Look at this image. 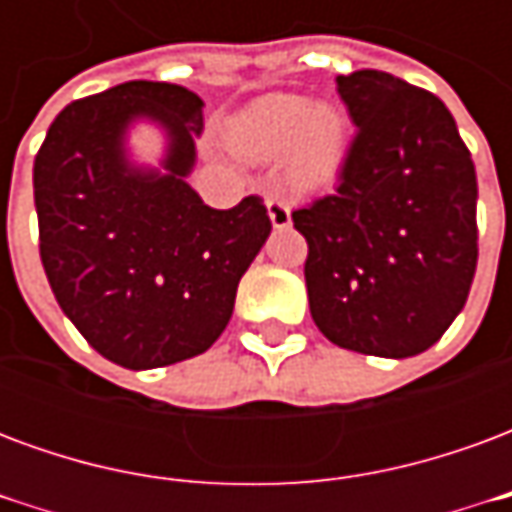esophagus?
Masks as SVG:
<instances>
[{
    "mask_svg": "<svg viewBox=\"0 0 512 512\" xmlns=\"http://www.w3.org/2000/svg\"><path fill=\"white\" fill-rule=\"evenodd\" d=\"M266 208H268V219H271V224H274L277 230H288L290 224H293L290 208L282 200H277V197L266 200Z\"/></svg>",
    "mask_w": 512,
    "mask_h": 512,
    "instance_id": "34e87169",
    "label": "esophagus"
}]
</instances>
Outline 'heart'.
Instances as JSON below:
<instances>
[{
	"instance_id": "b5f03b06",
	"label": "heart",
	"mask_w": 512,
	"mask_h": 512,
	"mask_svg": "<svg viewBox=\"0 0 512 512\" xmlns=\"http://www.w3.org/2000/svg\"><path fill=\"white\" fill-rule=\"evenodd\" d=\"M224 139L246 161L285 156V178L296 191H318L340 175L351 128L332 104H315L299 93H271L230 117Z\"/></svg>"
}]
</instances>
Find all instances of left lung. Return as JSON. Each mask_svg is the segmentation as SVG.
Segmentation results:
<instances>
[{
    "label": "left lung",
    "mask_w": 512,
    "mask_h": 512,
    "mask_svg": "<svg viewBox=\"0 0 512 512\" xmlns=\"http://www.w3.org/2000/svg\"><path fill=\"white\" fill-rule=\"evenodd\" d=\"M359 128L334 194L293 211L315 326L356 354L428 351L477 268V175L450 109L384 71L337 76Z\"/></svg>",
    "instance_id": "left-lung-1"
}]
</instances>
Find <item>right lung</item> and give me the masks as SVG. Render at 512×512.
I'll return each instance as SVG.
<instances>
[{
    "instance_id": "1",
    "label": "right lung",
    "mask_w": 512,
    "mask_h": 512,
    "mask_svg": "<svg viewBox=\"0 0 512 512\" xmlns=\"http://www.w3.org/2000/svg\"><path fill=\"white\" fill-rule=\"evenodd\" d=\"M202 109L180 84H117L65 106L35 158L40 260L54 299L98 354L128 370L205 354L271 235L263 200L216 211L189 186ZM139 125L165 139L156 165L133 156Z\"/></svg>"
}]
</instances>
